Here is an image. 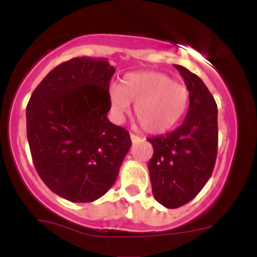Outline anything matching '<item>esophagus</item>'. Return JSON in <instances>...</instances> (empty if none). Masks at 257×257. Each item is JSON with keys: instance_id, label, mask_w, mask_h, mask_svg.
Returning <instances> with one entry per match:
<instances>
[{"instance_id": "34e87169", "label": "esophagus", "mask_w": 257, "mask_h": 257, "mask_svg": "<svg viewBox=\"0 0 257 257\" xmlns=\"http://www.w3.org/2000/svg\"><path fill=\"white\" fill-rule=\"evenodd\" d=\"M131 139H132V142H133V143H137V142H139L141 141V137H138V136H136V134H133V133H131Z\"/></svg>"}]
</instances>
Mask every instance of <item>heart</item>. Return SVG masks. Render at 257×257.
<instances>
[{"mask_svg":"<svg viewBox=\"0 0 257 257\" xmlns=\"http://www.w3.org/2000/svg\"><path fill=\"white\" fill-rule=\"evenodd\" d=\"M110 113L120 121L133 104L134 118L148 133H164L175 125L186 112L189 92L160 72H132L108 89Z\"/></svg>","mask_w":257,"mask_h":257,"instance_id":"heart-1","label":"heart"}]
</instances>
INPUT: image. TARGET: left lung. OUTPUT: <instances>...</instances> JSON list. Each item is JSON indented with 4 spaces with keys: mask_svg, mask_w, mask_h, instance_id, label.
<instances>
[{
    "mask_svg": "<svg viewBox=\"0 0 257 257\" xmlns=\"http://www.w3.org/2000/svg\"><path fill=\"white\" fill-rule=\"evenodd\" d=\"M189 90V109L175 131L148 138L155 200L177 209L193 200L211 177L217 153V107L204 82L185 67L174 64Z\"/></svg>",
    "mask_w": 257,
    "mask_h": 257,
    "instance_id": "left-lung-1",
    "label": "left lung"
}]
</instances>
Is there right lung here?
<instances>
[{
	"label": "right lung",
	"instance_id": "add662e5",
	"mask_svg": "<svg viewBox=\"0 0 257 257\" xmlns=\"http://www.w3.org/2000/svg\"><path fill=\"white\" fill-rule=\"evenodd\" d=\"M113 66L77 57L52 69L26 108L27 139L43 183L72 203H89L115 183L131 136L107 118Z\"/></svg>",
	"mask_w": 257,
	"mask_h": 257
}]
</instances>
